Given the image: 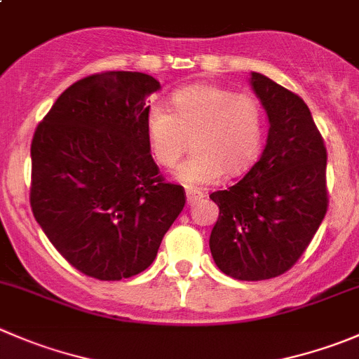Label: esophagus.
<instances>
[{
  "label": "esophagus",
  "instance_id": "obj_1",
  "mask_svg": "<svg viewBox=\"0 0 359 359\" xmlns=\"http://www.w3.org/2000/svg\"><path fill=\"white\" fill-rule=\"evenodd\" d=\"M186 198H187V205H191V207H193V205H196L198 201L203 198V193H201V191H196V189H187Z\"/></svg>",
  "mask_w": 359,
  "mask_h": 359
}]
</instances>
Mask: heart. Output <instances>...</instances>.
<instances>
[{
  "label": "heart",
  "mask_w": 359,
  "mask_h": 359,
  "mask_svg": "<svg viewBox=\"0 0 359 359\" xmlns=\"http://www.w3.org/2000/svg\"><path fill=\"white\" fill-rule=\"evenodd\" d=\"M145 133L156 161L175 165L193 135L191 154L173 177L186 187L215 184L222 173L243 172L259 152L264 135L261 103L219 86H187L172 95V110L151 103Z\"/></svg>",
  "instance_id": "b5f03b06"
}]
</instances>
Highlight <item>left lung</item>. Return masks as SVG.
Instances as JSON below:
<instances>
[{"mask_svg": "<svg viewBox=\"0 0 359 359\" xmlns=\"http://www.w3.org/2000/svg\"><path fill=\"white\" fill-rule=\"evenodd\" d=\"M249 83L270 124L266 145L243 179L210 194L219 219L208 245L222 273L264 280L297 263L325 219L326 149L300 96L256 72Z\"/></svg>", "mask_w": 359, "mask_h": 359, "instance_id": "8db88e82", "label": "left lung"}]
</instances>
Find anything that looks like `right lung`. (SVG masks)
Masks as SVG:
<instances>
[{"label": "right lung", "mask_w": 359, "mask_h": 359, "mask_svg": "<svg viewBox=\"0 0 359 359\" xmlns=\"http://www.w3.org/2000/svg\"><path fill=\"white\" fill-rule=\"evenodd\" d=\"M161 83L140 72H107L69 86L31 144V208L69 264L100 280L151 266L186 205L158 175L145 100Z\"/></svg>", "instance_id": "right-lung-1"}]
</instances>
